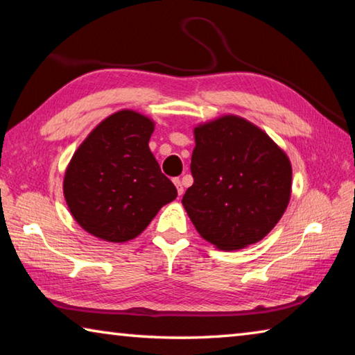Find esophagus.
I'll list each match as a JSON object with an SVG mask.
<instances>
[{
    "instance_id": "34e87169",
    "label": "esophagus",
    "mask_w": 355,
    "mask_h": 355,
    "mask_svg": "<svg viewBox=\"0 0 355 355\" xmlns=\"http://www.w3.org/2000/svg\"><path fill=\"white\" fill-rule=\"evenodd\" d=\"M173 184L177 186V192H178V196H183L184 189H183V184H182V182H180V178H173Z\"/></svg>"
}]
</instances>
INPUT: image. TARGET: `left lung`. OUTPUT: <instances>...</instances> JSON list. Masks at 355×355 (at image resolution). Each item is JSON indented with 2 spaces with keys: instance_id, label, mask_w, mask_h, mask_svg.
I'll use <instances>...</instances> for the list:
<instances>
[{
  "instance_id": "8db88e82",
  "label": "left lung",
  "mask_w": 355,
  "mask_h": 355,
  "mask_svg": "<svg viewBox=\"0 0 355 355\" xmlns=\"http://www.w3.org/2000/svg\"><path fill=\"white\" fill-rule=\"evenodd\" d=\"M183 207L196 230L220 250L255 244L277 225L291 197L288 155L235 114L196 125Z\"/></svg>"
}]
</instances>
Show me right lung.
Instances as JSON below:
<instances>
[{
  "label": "right lung",
  "mask_w": 355,
  "mask_h": 355,
  "mask_svg": "<svg viewBox=\"0 0 355 355\" xmlns=\"http://www.w3.org/2000/svg\"><path fill=\"white\" fill-rule=\"evenodd\" d=\"M153 131L150 117L120 110L101 120L76 148L62 189L83 230L107 243H127L177 199V188L150 152Z\"/></svg>",
  "instance_id": "add662e5"
}]
</instances>
